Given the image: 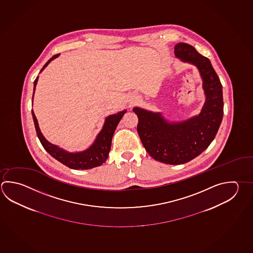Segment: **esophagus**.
<instances>
[{"label":"esophagus","mask_w":253,"mask_h":253,"mask_svg":"<svg viewBox=\"0 0 253 253\" xmlns=\"http://www.w3.org/2000/svg\"><path fill=\"white\" fill-rule=\"evenodd\" d=\"M130 104H133V100L131 101V102H130Z\"/></svg>","instance_id":"obj_1"}]
</instances>
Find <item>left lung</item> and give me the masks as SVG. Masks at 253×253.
I'll return each mask as SVG.
<instances>
[{"label": "left lung", "instance_id": "obj_1", "mask_svg": "<svg viewBox=\"0 0 253 253\" xmlns=\"http://www.w3.org/2000/svg\"><path fill=\"white\" fill-rule=\"evenodd\" d=\"M174 54L195 65L203 80L206 101L200 115L181 123H169L160 113L135 107L139 138L149 156L168 165H181L197 158L213 141L224 115L222 84L208 58L186 43H177Z\"/></svg>", "mask_w": 253, "mask_h": 253}]
</instances>
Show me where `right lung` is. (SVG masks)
<instances>
[{
  "label": "right lung",
  "instance_id": "add662e5",
  "mask_svg": "<svg viewBox=\"0 0 253 253\" xmlns=\"http://www.w3.org/2000/svg\"><path fill=\"white\" fill-rule=\"evenodd\" d=\"M58 55L59 54L53 55V57L51 58L43 65L41 72L45 67L47 66L49 62L58 57ZM38 80H39V77H37V79L34 81V93H35L36 85L38 83ZM33 97H32V99H33ZM125 113H126V110H124L115 115H109L108 117H106L103 129L96 136L95 140L94 141V143L92 144V146L82 152L76 153L67 152L62 148H59L56 145H53L47 141L43 137V134L41 133V131H40L39 123L36 118V115L34 114L33 110H32V116H33L36 131H37L40 142L42 144L43 148L53 158H55L59 162L62 163L64 166L70 167L72 169L86 170V169L99 167L106 161V159L108 158V155H109L112 138L115 133V129Z\"/></svg>",
  "mask_w": 253,
  "mask_h": 253
}]
</instances>
